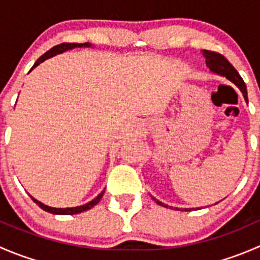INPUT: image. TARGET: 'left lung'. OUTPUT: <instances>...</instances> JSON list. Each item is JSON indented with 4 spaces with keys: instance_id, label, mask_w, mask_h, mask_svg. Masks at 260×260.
Masks as SVG:
<instances>
[{
    "instance_id": "8db88e82",
    "label": "left lung",
    "mask_w": 260,
    "mask_h": 260,
    "mask_svg": "<svg viewBox=\"0 0 260 260\" xmlns=\"http://www.w3.org/2000/svg\"><path fill=\"white\" fill-rule=\"evenodd\" d=\"M203 55L204 57H205L206 65H208V68L210 69V72L214 73V74L220 75V77L226 78L228 80H230L233 84H235V85L239 88V90L242 91L244 99H245V102L248 103V91H246V85L245 83H244V80L242 79V77L239 75V73L235 70V68L233 67V65L230 64V62L228 61L222 55L217 54V52L209 51V50H203ZM152 199H153L154 203L158 204V205L164 206V208H169V205L161 203V201H158L157 199L154 198ZM196 209H200V208H196ZM177 210H180V209H177ZM191 210H192V209H182V211H191Z\"/></svg>"
}]
</instances>
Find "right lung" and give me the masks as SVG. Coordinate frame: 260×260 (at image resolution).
Here are the masks:
<instances>
[{
  "label": "right lung",
  "mask_w": 260,
  "mask_h": 260,
  "mask_svg": "<svg viewBox=\"0 0 260 260\" xmlns=\"http://www.w3.org/2000/svg\"><path fill=\"white\" fill-rule=\"evenodd\" d=\"M91 46H93V45H91L90 43H84V44L64 43V44H60V45L54 46V48L50 49L49 51H46L45 54L43 55V56L39 57V59L36 60L35 64H34V67L31 68V70H32L34 68L38 67L39 64H41V62L45 61V60H48V59H50V57L55 56V55H57V54H62V52L68 51V50H73V49H75V48H91ZM31 70H30V72H31ZM30 72H28V73H30ZM104 191H106V190L102 191V192L99 193V195L96 196L95 199H93V200L89 201V203L84 204V205H80V206H75V208H64V209H62V208H51V206L45 205V204L40 203V201H39V200L34 199L32 196H31V199H32L34 203L38 204V206H40V208L43 209V210H45V211H48V212H51V214H55V215H74V214H80V212L86 211V210H89V209L93 208V206H95L96 204H98L99 201H101L102 196H103V193H104Z\"/></svg>",
  "instance_id": "add662e5"
}]
</instances>
